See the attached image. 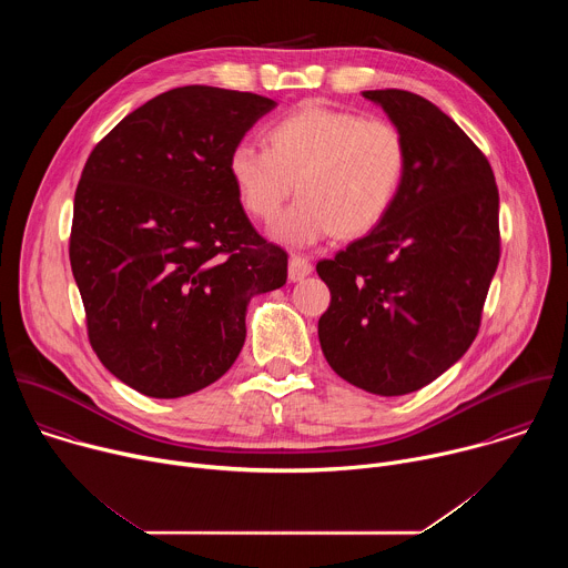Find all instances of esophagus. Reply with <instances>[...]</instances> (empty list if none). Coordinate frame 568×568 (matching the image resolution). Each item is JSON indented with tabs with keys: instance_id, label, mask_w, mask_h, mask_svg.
<instances>
[{
	"instance_id": "esophagus-1",
	"label": "esophagus",
	"mask_w": 568,
	"mask_h": 568,
	"mask_svg": "<svg viewBox=\"0 0 568 568\" xmlns=\"http://www.w3.org/2000/svg\"><path fill=\"white\" fill-rule=\"evenodd\" d=\"M312 274V263L305 258V256H292L290 258V267H287V276H290V281L292 283H298V281H303L305 276H310Z\"/></svg>"
}]
</instances>
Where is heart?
<instances>
[{
  "instance_id": "obj_1",
  "label": "heart",
  "mask_w": 568,
  "mask_h": 568,
  "mask_svg": "<svg viewBox=\"0 0 568 568\" xmlns=\"http://www.w3.org/2000/svg\"><path fill=\"white\" fill-rule=\"evenodd\" d=\"M407 169V139L395 123L318 101L272 121L265 148L242 141L226 159L240 204L261 222L278 215L296 182L301 197L272 226V237L292 247L379 226Z\"/></svg>"
}]
</instances>
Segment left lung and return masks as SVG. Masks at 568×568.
Wrapping results in <instances>:
<instances>
[{
  "label": "left lung",
  "instance_id": "1",
  "mask_svg": "<svg viewBox=\"0 0 568 568\" xmlns=\"http://www.w3.org/2000/svg\"><path fill=\"white\" fill-rule=\"evenodd\" d=\"M409 148L386 220L316 274L331 287L318 342L333 371L375 395L423 388L471 346L499 265V191L490 161L434 103L371 90Z\"/></svg>",
  "mask_w": 568,
  "mask_h": 568
}]
</instances>
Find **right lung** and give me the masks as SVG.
<instances>
[{
  "label": "right lung",
  "mask_w": 568,
  "mask_h": 568,
  "mask_svg": "<svg viewBox=\"0 0 568 568\" xmlns=\"http://www.w3.org/2000/svg\"><path fill=\"white\" fill-rule=\"evenodd\" d=\"M276 101L206 85L164 92L90 154L69 261L103 366L148 397L220 379L252 296L283 287L287 254L250 222L226 159Z\"/></svg>",
  "instance_id": "obj_1"
}]
</instances>
